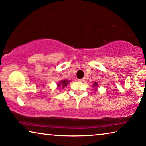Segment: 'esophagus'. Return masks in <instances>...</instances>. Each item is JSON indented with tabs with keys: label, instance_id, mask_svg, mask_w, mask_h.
I'll list each match as a JSON object with an SVG mask.
<instances>
[{
	"label": "esophagus",
	"instance_id": "esophagus-1",
	"mask_svg": "<svg viewBox=\"0 0 146 146\" xmlns=\"http://www.w3.org/2000/svg\"><path fill=\"white\" fill-rule=\"evenodd\" d=\"M79 81H81V82H83V81H85V78H83V79H79Z\"/></svg>",
	"mask_w": 146,
	"mask_h": 146
}]
</instances>
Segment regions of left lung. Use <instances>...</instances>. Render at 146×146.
I'll list each match as a JSON object with an SVG mask.
<instances>
[{"mask_svg":"<svg viewBox=\"0 0 146 146\" xmlns=\"http://www.w3.org/2000/svg\"><path fill=\"white\" fill-rule=\"evenodd\" d=\"M93 86H94V87H97V86H98V83H97L96 82H95V83H94V84H93Z\"/></svg>","mask_w":146,"mask_h":146,"instance_id":"obj_1","label":"left lung"}]
</instances>
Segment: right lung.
I'll list each match as a JSON object with an SVG mask.
<instances>
[{"label": "right lung", "mask_w": 146, "mask_h": 146, "mask_svg": "<svg viewBox=\"0 0 146 146\" xmlns=\"http://www.w3.org/2000/svg\"><path fill=\"white\" fill-rule=\"evenodd\" d=\"M69 81H68L67 80H63V81H61L59 82V84H58V86L59 87H64L65 86H67V83H69Z\"/></svg>", "instance_id": "obj_1"}]
</instances>
